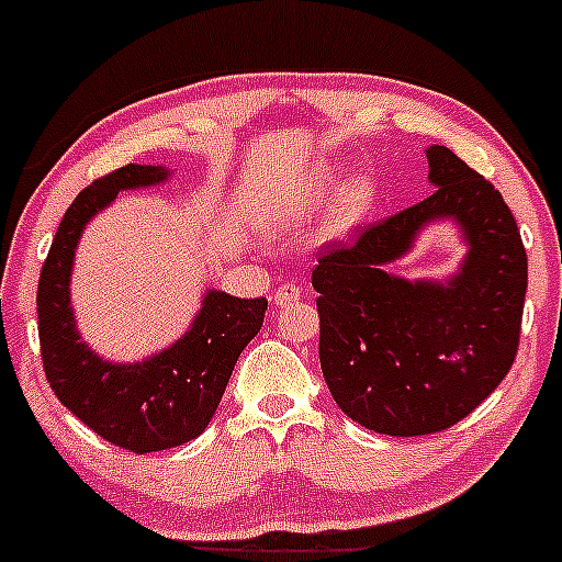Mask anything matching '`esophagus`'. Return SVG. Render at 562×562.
Here are the masks:
<instances>
[{"mask_svg":"<svg viewBox=\"0 0 562 562\" xmlns=\"http://www.w3.org/2000/svg\"><path fill=\"white\" fill-rule=\"evenodd\" d=\"M300 294H303V289H300L297 283H281V286L273 292V305L286 308V305H292L294 300H300Z\"/></svg>","mask_w":562,"mask_h":562,"instance_id":"1","label":"esophagus"}]
</instances>
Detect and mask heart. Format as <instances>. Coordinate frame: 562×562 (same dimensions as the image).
I'll use <instances>...</instances> for the list:
<instances>
[{"mask_svg":"<svg viewBox=\"0 0 562 562\" xmlns=\"http://www.w3.org/2000/svg\"><path fill=\"white\" fill-rule=\"evenodd\" d=\"M333 189V176L329 172H319L314 176V181L308 183V192H305V202H319L324 194ZM373 196H375V187L373 181L366 176L355 178L344 187L340 192V205H338V227H349V224L360 222L362 216L368 213V207L373 205Z\"/></svg>","mask_w":562,"mask_h":562,"instance_id":"obj_1","label":"heart"}]
</instances>
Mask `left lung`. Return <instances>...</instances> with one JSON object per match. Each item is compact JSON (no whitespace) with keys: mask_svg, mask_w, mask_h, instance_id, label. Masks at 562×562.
<instances>
[{"mask_svg":"<svg viewBox=\"0 0 562 562\" xmlns=\"http://www.w3.org/2000/svg\"><path fill=\"white\" fill-rule=\"evenodd\" d=\"M430 196L319 257V362L346 416L384 436H427L465 419L506 379L522 327L528 254L493 183L447 146L427 148ZM438 217L469 243L447 282H408L383 265Z\"/></svg>","mask_w":562,"mask_h":562,"instance_id":"1","label":"left lung"}]
</instances>
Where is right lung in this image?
Instances as JSON below:
<instances>
[{"mask_svg":"<svg viewBox=\"0 0 562 562\" xmlns=\"http://www.w3.org/2000/svg\"><path fill=\"white\" fill-rule=\"evenodd\" d=\"M167 178L170 170L159 165H126L86 187L67 207L37 283L40 355L50 390L97 436L135 454L181 447L205 430L240 351L268 311L265 297L243 300L211 289L192 329L135 366L102 360L80 340L69 308L80 233L119 192L156 187Z\"/></svg>","mask_w":562,"mask_h":562,"instance_id":"obj_1","label":"right lung"}]
</instances>
